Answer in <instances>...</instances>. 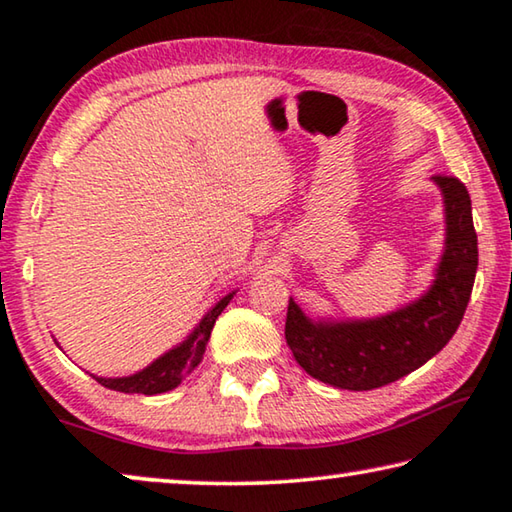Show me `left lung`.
I'll return each mask as SVG.
<instances>
[{
  "label": "left lung",
  "mask_w": 512,
  "mask_h": 512,
  "mask_svg": "<svg viewBox=\"0 0 512 512\" xmlns=\"http://www.w3.org/2000/svg\"><path fill=\"white\" fill-rule=\"evenodd\" d=\"M445 196L447 239L436 282L395 314L354 323H311L289 300L284 336L311 377L345 391H372L409 375L449 343L472 296L479 246L472 201L454 176H433Z\"/></svg>",
  "instance_id": "left-lung-1"
}]
</instances>
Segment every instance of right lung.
Wrapping results in <instances>:
<instances>
[{
	"mask_svg": "<svg viewBox=\"0 0 512 512\" xmlns=\"http://www.w3.org/2000/svg\"><path fill=\"white\" fill-rule=\"evenodd\" d=\"M230 300H232V293L230 296H225L219 305H214L210 311H207V316L201 320V325L194 329V334L189 336L183 345L169 350L164 357L153 361L149 368L137 372V375L119 377V379H103V377H94V379H97L101 386L119 393L158 395V393L171 391V388H176L180 381H183L189 372L201 363L205 354V345L210 341L216 318H219L221 311L228 307Z\"/></svg>",
	"mask_w": 512,
	"mask_h": 512,
	"instance_id": "right-lung-1",
	"label": "right lung"
}]
</instances>
